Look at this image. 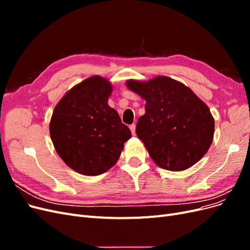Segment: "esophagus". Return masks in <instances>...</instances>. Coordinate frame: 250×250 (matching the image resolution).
<instances>
[{
	"label": "esophagus",
	"instance_id": "1",
	"mask_svg": "<svg viewBox=\"0 0 250 250\" xmlns=\"http://www.w3.org/2000/svg\"><path fill=\"white\" fill-rule=\"evenodd\" d=\"M129 128H130V130H131L132 134L134 135V134H135V125H134V124H132V125H130V126H129Z\"/></svg>",
	"mask_w": 250,
	"mask_h": 250
}]
</instances>
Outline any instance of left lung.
Masks as SVG:
<instances>
[{
    "label": "left lung",
    "mask_w": 250,
    "mask_h": 250,
    "mask_svg": "<svg viewBox=\"0 0 250 250\" xmlns=\"http://www.w3.org/2000/svg\"><path fill=\"white\" fill-rule=\"evenodd\" d=\"M126 85L146 100L135 132L158 167L184 171L199 162L215 131L208 105L190 87L167 76L130 79Z\"/></svg>",
    "instance_id": "obj_1"
}]
</instances>
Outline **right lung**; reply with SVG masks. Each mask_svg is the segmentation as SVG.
Instances as JSON below:
<instances>
[{
  "mask_svg": "<svg viewBox=\"0 0 250 250\" xmlns=\"http://www.w3.org/2000/svg\"><path fill=\"white\" fill-rule=\"evenodd\" d=\"M111 83L92 76L62 98L50 121V135L56 152L71 169L95 176L118 162L131 132L107 101Z\"/></svg>",
  "mask_w": 250,
  "mask_h": 250,
  "instance_id": "right-lung-1",
  "label": "right lung"
}]
</instances>
